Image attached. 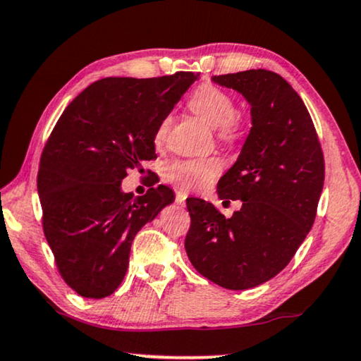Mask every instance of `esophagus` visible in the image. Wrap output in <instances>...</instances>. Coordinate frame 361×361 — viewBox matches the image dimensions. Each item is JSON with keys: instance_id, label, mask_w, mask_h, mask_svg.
<instances>
[{"instance_id": "obj_1", "label": "esophagus", "mask_w": 361, "mask_h": 361, "mask_svg": "<svg viewBox=\"0 0 361 361\" xmlns=\"http://www.w3.org/2000/svg\"><path fill=\"white\" fill-rule=\"evenodd\" d=\"M186 197H188V192H186V191H183V190H180V191H176V195H175V201L178 202V204H185Z\"/></svg>"}]
</instances>
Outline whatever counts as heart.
I'll return each mask as SVG.
<instances>
[{
	"label": "heart",
	"mask_w": 361,
	"mask_h": 361,
	"mask_svg": "<svg viewBox=\"0 0 361 361\" xmlns=\"http://www.w3.org/2000/svg\"><path fill=\"white\" fill-rule=\"evenodd\" d=\"M188 108L212 128H217L221 140L232 142L242 135V121L237 116V106L227 91L211 83L201 85L188 99ZM171 128V116L166 114L157 126L154 140L161 145ZM219 159H176L165 166L164 176L186 190H201L209 186L221 175Z\"/></svg>",
	"instance_id": "heart-1"
}]
</instances>
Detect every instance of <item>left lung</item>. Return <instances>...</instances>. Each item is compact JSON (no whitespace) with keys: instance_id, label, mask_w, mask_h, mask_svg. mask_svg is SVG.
I'll return each mask as SVG.
<instances>
[{"instance_id":"left-lung-1","label":"left lung","mask_w":361,"mask_h":361,"mask_svg":"<svg viewBox=\"0 0 361 361\" xmlns=\"http://www.w3.org/2000/svg\"><path fill=\"white\" fill-rule=\"evenodd\" d=\"M212 80L252 106L250 134L217 183L221 200H242V207L226 219L211 202L188 200L185 248L207 280L248 289L276 276L311 231L326 165L309 111L283 77L258 68Z\"/></svg>"}]
</instances>
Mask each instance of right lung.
<instances>
[{
	"mask_svg": "<svg viewBox=\"0 0 361 361\" xmlns=\"http://www.w3.org/2000/svg\"><path fill=\"white\" fill-rule=\"evenodd\" d=\"M197 78L176 72L98 80L55 124L37 175L42 227L60 276L80 296L113 294L128 271L135 233L173 202L169 186L134 196L121 191V181L157 159V126Z\"/></svg>",
	"mask_w": 361,
	"mask_h": 361,
	"instance_id": "add662e5",
	"label": "right lung"
}]
</instances>
